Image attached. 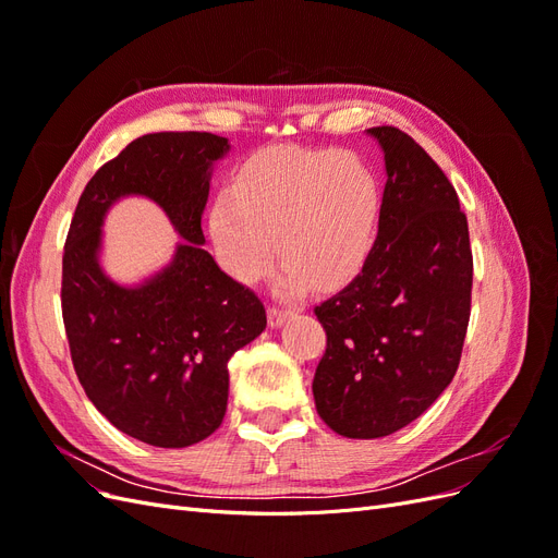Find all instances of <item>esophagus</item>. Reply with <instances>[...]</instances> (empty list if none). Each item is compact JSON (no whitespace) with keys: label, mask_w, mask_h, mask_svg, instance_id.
Returning <instances> with one entry per match:
<instances>
[{"label":"esophagus","mask_w":558,"mask_h":558,"mask_svg":"<svg viewBox=\"0 0 558 558\" xmlns=\"http://www.w3.org/2000/svg\"><path fill=\"white\" fill-rule=\"evenodd\" d=\"M291 316H293V312L291 310H283V307H275L272 305V307L267 310V320H269V326H272V328L283 326Z\"/></svg>","instance_id":"34e87169"}]
</instances>
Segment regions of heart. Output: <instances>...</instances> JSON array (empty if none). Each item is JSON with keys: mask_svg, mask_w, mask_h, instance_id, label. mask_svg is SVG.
Masks as SVG:
<instances>
[{"mask_svg": "<svg viewBox=\"0 0 558 558\" xmlns=\"http://www.w3.org/2000/svg\"><path fill=\"white\" fill-rule=\"evenodd\" d=\"M381 191L369 165L349 150L275 148L253 156L218 193L209 214L216 258L238 281L258 279L283 258L279 291L300 293L347 279L373 248Z\"/></svg>", "mask_w": 558, "mask_h": 558, "instance_id": "b5f03b06", "label": "heart"}]
</instances>
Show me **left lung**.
<instances>
[{"mask_svg":"<svg viewBox=\"0 0 558 558\" xmlns=\"http://www.w3.org/2000/svg\"><path fill=\"white\" fill-rule=\"evenodd\" d=\"M384 150L377 240L349 286L314 307L326 353L318 416L344 437L404 428L451 384L470 320L472 251L459 195L410 134L369 128Z\"/></svg>","mask_w":558,"mask_h":558,"instance_id":"obj_1","label":"left lung"}]
</instances>
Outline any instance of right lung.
Segmentation results:
<instances>
[{
    "instance_id": "right-lung-1",
    "label": "right lung",
    "mask_w": 558,
    "mask_h": 558,
    "mask_svg": "<svg viewBox=\"0 0 558 558\" xmlns=\"http://www.w3.org/2000/svg\"><path fill=\"white\" fill-rule=\"evenodd\" d=\"M230 150L211 132H156L130 142L81 193L62 256V318L83 391L111 424L154 447L209 437L228 408V361L265 330L263 302L202 248L211 165ZM154 198L186 240L140 287L98 267L113 201Z\"/></svg>"
}]
</instances>
